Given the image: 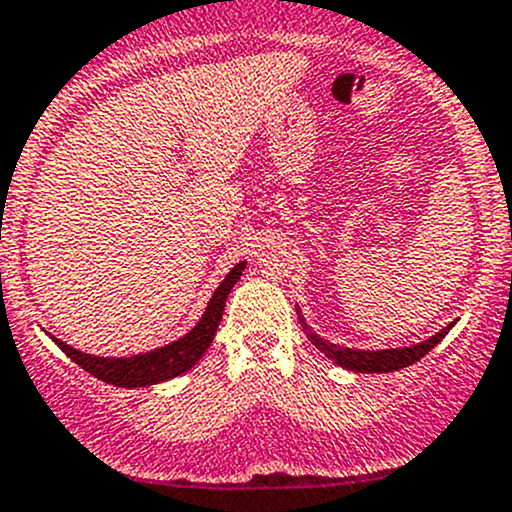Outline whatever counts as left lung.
Segmentation results:
<instances>
[{
    "instance_id": "1",
    "label": "left lung",
    "mask_w": 512,
    "mask_h": 512,
    "mask_svg": "<svg viewBox=\"0 0 512 512\" xmlns=\"http://www.w3.org/2000/svg\"><path fill=\"white\" fill-rule=\"evenodd\" d=\"M296 314H299V324L301 329H304V334L309 337V342L314 344L319 352H324L326 357L332 359L334 364H339V367L344 369H352V372H364V374H384V372H397V369L402 367H410V364L420 362L422 357H425L430 349H435L437 344L445 339V334L450 332L452 326H455V321H452L450 326H445L442 332L432 334L430 339H425V342L420 344H412V347H399V349H377V352H372V349H347V347H339V344H332L326 342V339H321L319 334L311 332V326L306 324L304 316H301V311L296 309Z\"/></svg>"
}]
</instances>
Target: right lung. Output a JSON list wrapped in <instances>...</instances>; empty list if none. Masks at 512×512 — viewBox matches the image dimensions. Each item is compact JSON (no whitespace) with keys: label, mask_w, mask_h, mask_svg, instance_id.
Instances as JSON below:
<instances>
[{"label":"right lung","mask_w":512,"mask_h":512,"mask_svg":"<svg viewBox=\"0 0 512 512\" xmlns=\"http://www.w3.org/2000/svg\"><path fill=\"white\" fill-rule=\"evenodd\" d=\"M243 269H246V261H241V264H236L228 271V276L213 291L206 311H203V316L198 319V324L193 326L191 332L183 334L175 342L165 344V347L153 349V352L133 354V357H95V354H85L80 349L70 347L62 339H50L72 362L80 364L85 372L102 379V382L115 384V387H148V384L168 382V379L180 377L183 372L196 367L198 359H203V354L208 352V347H211L213 337L218 332V324H221L223 306H226L228 294L236 286V281L241 279Z\"/></svg>","instance_id":"add662e5"}]
</instances>
